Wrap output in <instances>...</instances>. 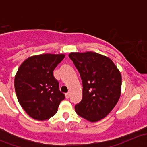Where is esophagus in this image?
<instances>
[{
	"mask_svg": "<svg viewBox=\"0 0 147 147\" xmlns=\"http://www.w3.org/2000/svg\"><path fill=\"white\" fill-rule=\"evenodd\" d=\"M65 97H66V99L69 98V92L65 93Z\"/></svg>",
	"mask_w": 147,
	"mask_h": 147,
	"instance_id": "34e87169",
	"label": "esophagus"
}]
</instances>
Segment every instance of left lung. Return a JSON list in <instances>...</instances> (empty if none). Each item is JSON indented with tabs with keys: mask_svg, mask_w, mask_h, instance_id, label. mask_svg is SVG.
Instances as JSON below:
<instances>
[{
	"mask_svg": "<svg viewBox=\"0 0 147 147\" xmlns=\"http://www.w3.org/2000/svg\"><path fill=\"white\" fill-rule=\"evenodd\" d=\"M69 57L82 82V99L75 105L79 116L94 122L113 109L121 95V73L108 57L94 52L71 53Z\"/></svg>",
	"mask_w": 147,
	"mask_h": 147,
	"instance_id": "left-lung-1",
	"label": "left lung"
}]
</instances>
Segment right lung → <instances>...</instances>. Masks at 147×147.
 I'll list each match as a JSON object with an SVG mask.
<instances>
[{"instance_id":"1","label":"right lung","mask_w":147,"mask_h":147,"mask_svg":"<svg viewBox=\"0 0 147 147\" xmlns=\"http://www.w3.org/2000/svg\"><path fill=\"white\" fill-rule=\"evenodd\" d=\"M64 54H42L26 59L15 76V90L19 103L30 117L45 120L54 116L65 96L59 90L53 70Z\"/></svg>"}]
</instances>
